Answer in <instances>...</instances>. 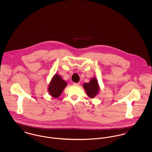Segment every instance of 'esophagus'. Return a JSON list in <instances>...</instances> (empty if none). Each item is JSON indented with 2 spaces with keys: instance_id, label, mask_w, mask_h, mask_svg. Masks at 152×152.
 Wrapping results in <instances>:
<instances>
[{
  "instance_id": "1",
  "label": "esophagus",
  "mask_w": 152,
  "mask_h": 152,
  "mask_svg": "<svg viewBox=\"0 0 152 152\" xmlns=\"http://www.w3.org/2000/svg\"><path fill=\"white\" fill-rule=\"evenodd\" d=\"M73 85H74V86H78L80 85V83H73Z\"/></svg>"
}]
</instances>
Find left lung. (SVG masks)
<instances>
[{"label": "left lung", "instance_id": "left-lung-1", "mask_svg": "<svg viewBox=\"0 0 152 152\" xmlns=\"http://www.w3.org/2000/svg\"><path fill=\"white\" fill-rule=\"evenodd\" d=\"M87 95L91 97L94 98L99 91L98 83L96 78H92L89 83H85L83 85Z\"/></svg>", "mask_w": 152, "mask_h": 152}]
</instances>
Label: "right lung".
Segmentation results:
<instances>
[{
    "label": "right lung",
    "instance_id": "obj_1",
    "mask_svg": "<svg viewBox=\"0 0 152 152\" xmlns=\"http://www.w3.org/2000/svg\"><path fill=\"white\" fill-rule=\"evenodd\" d=\"M66 86V83L58 75H55L48 87L49 94L54 98H58Z\"/></svg>",
    "mask_w": 152,
    "mask_h": 152
}]
</instances>
